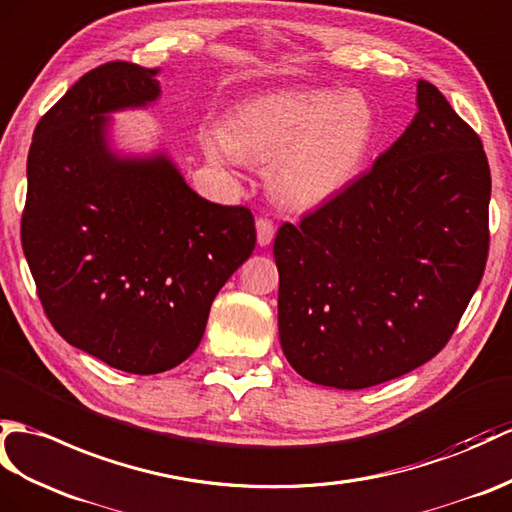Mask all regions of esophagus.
Returning a JSON list of instances; mask_svg holds the SVG:
<instances>
[{"instance_id": "obj_1", "label": "esophagus", "mask_w": 512, "mask_h": 512, "mask_svg": "<svg viewBox=\"0 0 512 512\" xmlns=\"http://www.w3.org/2000/svg\"><path fill=\"white\" fill-rule=\"evenodd\" d=\"M275 237V222L270 218H257V242L259 246H268Z\"/></svg>"}]
</instances>
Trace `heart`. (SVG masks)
<instances>
[{
  "label": "heart",
  "instance_id": "b5f03b06",
  "mask_svg": "<svg viewBox=\"0 0 512 512\" xmlns=\"http://www.w3.org/2000/svg\"><path fill=\"white\" fill-rule=\"evenodd\" d=\"M373 111L358 93L279 91L237 106L211 141L213 157L272 161L270 185L292 207L334 198L358 174Z\"/></svg>",
  "mask_w": 512,
  "mask_h": 512
}]
</instances>
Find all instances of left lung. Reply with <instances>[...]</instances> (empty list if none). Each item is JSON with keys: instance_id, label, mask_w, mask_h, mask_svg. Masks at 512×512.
I'll list each match as a JSON object with an SVG mask.
<instances>
[{"instance_id": "obj_1", "label": "left lung", "mask_w": 512, "mask_h": 512, "mask_svg": "<svg viewBox=\"0 0 512 512\" xmlns=\"http://www.w3.org/2000/svg\"><path fill=\"white\" fill-rule=\"evenodd\" d=\"M417 89L419 113L373 168L277 231L281 349L314 384L360 390L419 368L482 281L486 152L441 91Z\"/></svg>"}]
</instances>
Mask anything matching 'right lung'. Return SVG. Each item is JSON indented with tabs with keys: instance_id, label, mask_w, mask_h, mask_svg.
<instances>
[{
	"instance_id": "add662e5",
	"label": "right lung",
	"mask_w": 512,
	"mask_h": 512,
	"mask_svg": "<svg viewBox=\"0 0 512 512\" xmlns=\"http://www.w3.org/2000/svg\"><path fill=\"white\" fill-rule=\"evenodd\" d=\"M159 67L87 71L37 128L21 246L52 327L113 368L154 375L196 351L211 303L255 248L248 207L200 198L165 157L117 159L106 117L159 95Z\"/></svg>"
}]
</instances>
